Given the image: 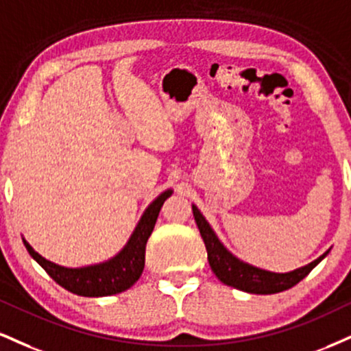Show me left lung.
Here are the masks:
<instances>
[{
  "mask_svg": "<svg viewBox=\"0 0 351 351\" xmlns=\"http://www.w3.org/2000/svg\"><path fill=\"white\" fill-rule=\"evenodd\" d=\"M193 216L197 223V229L201 232V237L204 240L206 250H208V260L214 274L221 280L223 285L232 286V288L245 291L252 294H274L286 291L293 286H296L299 281L309 274L317 265L327 256L328 250L320 255L317 260L311 261L306 267L288 273H274L268 269H261L253 267L250 263H245L234 253H230L223 247V243L219 240L216 232L202 216L201 210L193 204Z\"/></svg>",
  "mask_w": 351,
  "mask_h": 351,
  "instance_id": "left-lung-1",
  "label": "left lung"
}]
</instances>
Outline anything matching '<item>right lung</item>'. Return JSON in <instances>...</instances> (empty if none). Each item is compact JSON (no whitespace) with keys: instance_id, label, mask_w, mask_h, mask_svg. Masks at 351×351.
<instances>
[{"instance_id":"right-lung-1","label":"right lung","mask_w":351,"mask_h":351,"mask_svg":"<svg viewBox=\"0 0 351 351\" xmlns=\"http://www.w3.org/2000/svg\"><path fill=\"white\" fill-rule=\"evenodd\" d=\"M173 194V189H167L150 202L149 208L143 210L141 221L137 222L124 248L103 263L88 265L82 268H66L53 261L45 260L23 239L29 255L40 265L55 282L70 293L84 298H103L119 294L129 289L141 278L145 267V245L154 232L158 213L163 202Z\"/></svg>"}]
</instances>
